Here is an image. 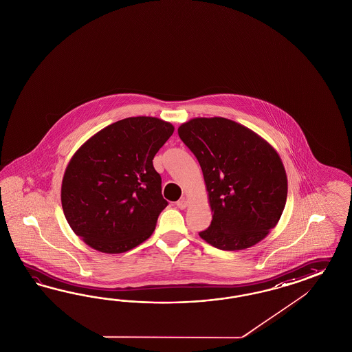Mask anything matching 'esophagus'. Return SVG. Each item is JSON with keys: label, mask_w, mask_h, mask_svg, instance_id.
<instances>
[{"label": "esophagus", "mask_w": 352, "mask_h": 352, "mask_svg": "<svg viewBox=\"0 0 352 352\" xmlns=\"http://www.w3.org/2000/svg\"><path fill=\"white\" fill-rule=\"evenodd\" d=\"M187 205H188V201L186 197H182L181 200L177 202V206L179 208V209H186L187 208Z\"/></svg>", "instance_id": "34e87169"}]
</instances>
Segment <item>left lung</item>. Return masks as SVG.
<instances>
[{
  "mask_svg": "<svg viewBox=\"0 0 352 352\" xmlns=\"http://www.w3.org/2000/svg\"><path fill=\"white\" fill-rule=\"evenodd\" d=\"M178 134L200 162L212 220L200 237L238 251L274 228L287 200V175L278 152L254 131L226 118H195Z\"/></svg>",
  "mask_w": 352,
  "mask_h": 352,
  "instance_id": "1",
  "label": "left lung"
}]
</instances>
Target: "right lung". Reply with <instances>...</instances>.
Masks as SVG:
<instances>
[{
	"label": "right lung",
	"mask_w": 352,
	"mask_h": 352,
	"mask_svg": "<svg viewBox=\"0 0 352 352\" xmlns=\"http://www.w3.org/2000/svg\"><path fill=\"white\" fill-rule=\"evenodd\" d=\"M174 126L152 116L107 125L73 155L61 205L73 232L89 248L122 254L150 237L168 201L153 156Z\"/></svg>",
	"instance_id": "obj_1"
}]
</instances>
